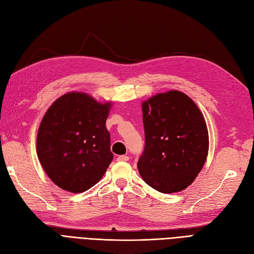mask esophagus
I'll return each mask as SVG.
<instances>
[{
    "label": "esophagus",
    "mask_w": 254,
    "mask_h": 254,
    "mask_svg": "<svg viewBox=\"0 0 254 254\" xmlns=\"http://www.w3.org/2000/svg\"><path fill=\"white\" fill-rule=\"evenodd\" d=\"M116 160H118V161H128L129 157L126 156V155H122V156H119L118 158H116Z\"/></svg>",
    "instance_id": "34e87169"
}]
</instances>
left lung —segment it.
<instances>
[{"label":"left lung","mask_w":254,"mask_h":254,"mask_svg":"<svg viewBox=\"0 0 254 254\" xmlns=\"http://www.w3.org/2000/svg\"><path fill=\"white\" fill-rule=\"evenodd\" d=\"M145 147L138 170L148 186L162 193L186 189L201 172L209 140L204 116L180 91L156 94L142 102Z\"/></svg>","instance_id":"obj_1"}]
</instances>
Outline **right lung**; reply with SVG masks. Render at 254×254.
<instances>
[{
    "instance_id": "add662e5",
    "label": "right lung",
    "mask_w": 254,
    "mask_h": 254,
    "mask_svg": "<svg viewBox=\"0 0 254 254\" xmlns=\"http://www.w3.org/2000/svg\"><path fill=\"white\" fill-rule=\"evenodd\" d=\"M112 102L70 92L49 107L40 123L36 150L40 164L61 189L80 193L97 184L113 159L106 121Z\"/></svg>"
}]
</instances>
